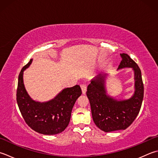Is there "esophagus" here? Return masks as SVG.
Instances as JSON below:
<instances>
[{
  "mask_svg": "<svg viewBox=\"0 0 158 158\" xmlns=\"http://www.w3.org/2000/svg\"><path fill=\"white\" fill-rule=\"evenodd\" d=\"M81 88L82 89V93L83 94H85L86 90H87V85H86L85 83H82V84H81Z\"/></svg>",
  "mask_w": 158,
  "mask_h": 158,
  "instance_id": "1",
  "label": "esophagus"
}]
</instances>
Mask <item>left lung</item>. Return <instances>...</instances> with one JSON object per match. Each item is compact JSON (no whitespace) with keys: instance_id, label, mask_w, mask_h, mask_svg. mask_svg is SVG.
Returning a JSON list of instances; mask_svg holds the SVG:
<instances>
[{"instance_id":"1","label":"left lung","mask_w":158,"mask_h":158,"mask_svg":"<svg viewBox=\"0 0 158 158\" xmlns=\"http://www.w3.org/2000/svg\"><path fill=\"white\" fill-rule=\"evenodd\" d=\"M122 60L118 70L131 68L134 71L135 91L131 98L117 100L107 94L105 80L106 75H98L88 86L86 94L89 101L95 125L101 130L110 132L127 129L140 112L144 97V85L138 64L127 54H120Z\"/></svg>"}]
</instances>
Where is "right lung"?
Returning a JSON list of instances; mask_svg holds the SVG:
<instances>
[{"label":"right lung","instance_id":"1","mask_svg":"<svg viewBox=\"0 0 158 158\" xmlns=\"http://www.w3.org/2000/svg\"><path fill=\"white\" fill-rule=\"evenodd\" d=\"M32 60L22 69L18 76L16 92L18 107L24 121L33 130L44 135L60 134L69 124L73 107L81 95V89L76 85L64 89L49 101L40 103L33 101L27 92L23 83V72Z\"/></svg>","mask_w":158,"mask_h":158}]
</instances>
